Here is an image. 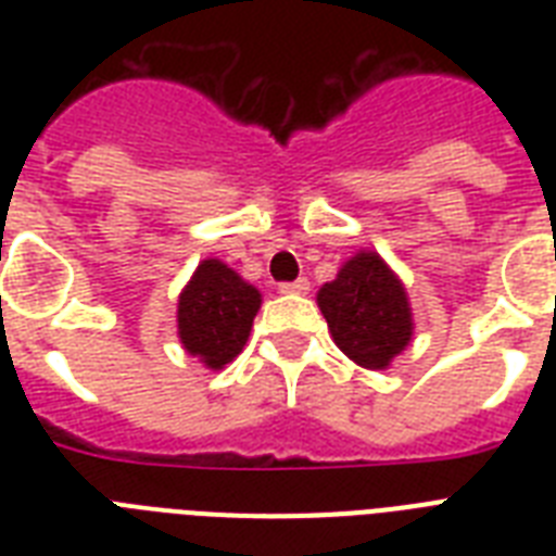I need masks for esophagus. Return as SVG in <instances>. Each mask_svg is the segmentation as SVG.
I'll use <instances>...</instances> for the list:
<instances>
[{"instance_id":"obj_1","label":"esophagus","mask_w":556,"mask_h":556,"mask_svg":"<svg viewBox=\"0 0 556 556\" xmlns=\"http://www.w3.org/2000/svg\"><path fill=\"white\" fill-rule=\"evenodd\" d=\"M308 288H312V282L305 277L294 279V282H282L279 286V294H308Z\"/></svg>"}]
</instances>
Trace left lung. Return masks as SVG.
Listing matches in <instances>:
<instances>
[{
    "label": "left lung",
    "instance_id": "left-lung-1",
    "mask_svg": "<svg viewBox=\"0 0 556 556\" xmlns=\"http://www.w3.org/2000/svg\"><path fill=\"white\" fill-rule=\"evenodd\" d=\"M317 305L338 349L364 369H389L413 340L409 296L375 251H357L317 291Z\"/></svg>",
    "mask_w": 556,
    "mask_h": 556
}]
</instances>
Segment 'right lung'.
<instances>
[{
	"instance_id": "obj_1",
	"label": "right lung",
	"mask_w": 556,
	"mask_h": 556,
	"mask_svg": "<svg viewBox=\"0 0 556 556\" xmlns=\"http://www.w3.org/2000/svg\"><path fill=\"white\" fill-rule=\"evenodd\" d=\"M262 294L222 260H201L178 294V340L207 369H225L251 338Z\"/></svg>"
}]
</instances>
